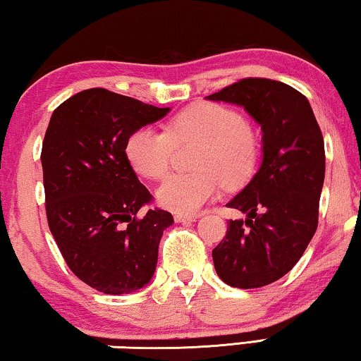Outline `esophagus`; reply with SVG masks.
Masks as SVG:
<instances>
[{
  "mask_svg": "<svg viewBox=\"0 0 361 361\" xmlns=\"http://www.w3.org/2000/svg\"><path fill=\"white\" fill-rule=\"evenodd\" d=\"M197 217L196 215H183V214H175V222H195Z\"/></svg>",
  "mask_w": 361,
  "mask_h": 361,
  "instance_id": "esophagus-1",
  "label": "esophagus"
}]
</instances>
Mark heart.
I'll return each instance as SVG.
<instances>
[{
  "mask_svg": "<svg viewBox=\"0 0 361 361\" xmlns=\"http://www.w3.org/2000/svg\"><path fill=\"white\" fill-rule=\"evenodd\" d=\"M199 142L190 175H173L159 188L160 206L192 215L219 195L222 185H245L257 169L259 141L240 111L227 105L201 102L171 118L166 131L144 128L129 136L126 155L136 173L162 180L169 173L176 146Z\"/></svg>",
  "mask_w": 361,
  "mask_h": 361,
  "instance_id": "1",
  "label": "heart"
}]
</instances>
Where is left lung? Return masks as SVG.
Wrapping results in <instances>:
<instances>
[{
  "label": "left lung",
  "instance_id": "1",
  "mask_svg": "<svg viewBox=\"0 0 361 361\" xmlns=\"http://www.w3.org/2000/svg\"><path fill=\"white\" fill-rule=\"evenodd\" d=\"M206 99L243 106L261 125L259 170L227 204L246 220H230L212 259L230 287H264L292 271L318 228L324 139L308 99L279 80L246 78Z\"/></svg>",
  "mask_w": 361,
  "mask_h": 361
}]
</instances>
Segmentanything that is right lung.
Segmentation results:
<instances>
[{"instance_id":"add662e5","label":"right lung","mask_w":361,"mask_h":361,"mask_svg":"<svg viewBox=\"0 0 361 361\" xmlns=\"http://www.w3.org/2000/svg\"><path fill=\"white\" fill-rule=\"evenodd\" d=\"M170 109L97 87L64 100L53 111L42 144L48 227L69 269L109 295L131 293L155 272L170 212L152 201L126 155L133 133Z\"/></svg>"}]
</instances>
